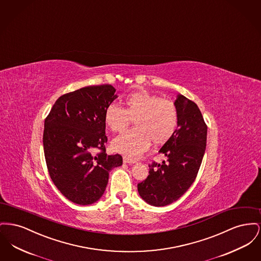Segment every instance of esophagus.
<instances>
[{
	"label": "esophagus",
	"mask_w": 261,
	"mask_h": 261,
	"mask_svg": "<svg viewBox=\"0 0 261 261\" xmlns=\"http://www.w3.org/2000/svg\"><path fill=\"white\" fill-rule=\"evenodd\" d=\"M123 160H124V163H127V164H133V163L137 162L136 160H134L132 158H128V157H125V156L123 158Z\"/></svg>",
	"instance_id": "34e87169"
}]
</instances>
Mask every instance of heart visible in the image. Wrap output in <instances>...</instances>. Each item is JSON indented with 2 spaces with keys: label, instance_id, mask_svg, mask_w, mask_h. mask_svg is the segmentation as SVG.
<instances>
[{
  "label": "heart",
  "instance_id": "obj_1",
  "mask_svg": "<svg viewBox=\"0 0 261 261\" xmlns=\"http://www.w3.org/2000/svg\"><path fill=\"white\" fill-rule=\"evenodd\" d=\"M134 120L136 127L112 141V147L127 157L137 158L147 149L150 140L156 145L167 142L178 126V112L175 102L147 91H137L124 98V108L109 104L104 112L106 125L121 133Z\"/></svg>",
  "mask_w": 261,
  "mask_h": 261
}]
</instances>
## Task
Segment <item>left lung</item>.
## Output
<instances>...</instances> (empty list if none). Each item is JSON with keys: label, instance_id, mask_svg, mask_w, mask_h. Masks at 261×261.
<instances>
[{"label": "left lung", "instance_id": "left-lung-1", "mask_svg": "<svg viewBox=\"0 0 261 261\" xmlns=\"http://www.w3.org/2000/svg\"><path fill=\"white\" fill-rule=\"evenodd\" d=\"M175 104L178 128L159 151L167 161L148 165V177L137 184L140 196L151 205H168L185 194L196 178L205 152L207 125L199 108L184 95H178Z\"/></svg>", "mask_w": 261, "mask_h": 261}]
</instances>
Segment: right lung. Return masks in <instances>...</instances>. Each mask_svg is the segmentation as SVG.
<instances>
[{"mask_svg":"<svg viewBox=\"0 0 261 261\" xmlns=\"http://www.w3.org/2000/svg\"><path fill=\"white\" fill-rule=\"evenodd\" d=\"M115 92L111 84H103L64 94L45 119L43 147L50 178L73 203L97 201L109 172L123 164L120 154L108 155L105 147L104 112L117 98Z\"/></svg>","mask_w":261,"mask_h":261,"instance_id":"obj_1","label":"right lung"}]
</instances>
